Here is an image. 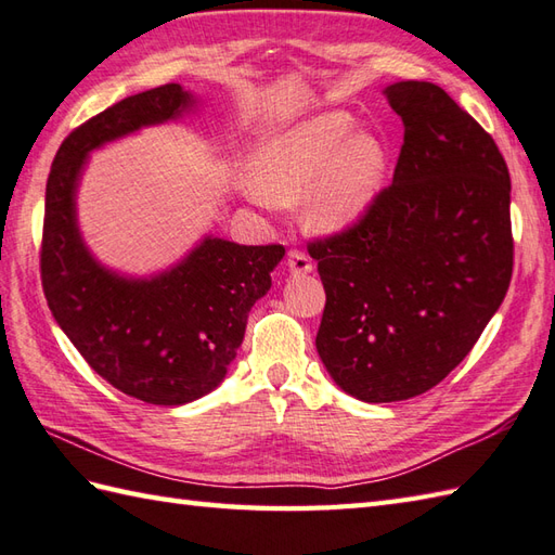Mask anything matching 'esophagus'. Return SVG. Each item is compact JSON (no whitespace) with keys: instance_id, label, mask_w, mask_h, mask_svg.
Here are the masks:
<instances>
[{"instance_id":"34e87169","label":"esophagus","mask_w":555,"mask_h":555,"mask_svg":"<svg viewBox=\"0 0 555 555\" xmlns=\"http://www.w3.org/2000/svg\"><path fill=\"white\" fill-rule=\"evenodd\" d=\"M287 266L294 275H306L313 270V258L301 249H292L287 256Z\"/></svg>"}]
</instances>
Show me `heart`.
Masks as SVG:
<instances>
[{
  "instance_id": "1",
  "label": "heart",
  "mask_w": 555,
  "mask_h": 555,
  "mask_svg": "<svg viewBox=\"0 0 555 555\" xmlns=\"http://www.w3.org/2000/svg\"><path fill=\"white\" fill-rule=\"evenodd\" d=\"M349 114L330 111L275 134L254 152L249 184L268 204H294L308 190L306 216L320 230L359 218L385 178V146L371 132H352Z\"/></svg>"
}]
</instances>
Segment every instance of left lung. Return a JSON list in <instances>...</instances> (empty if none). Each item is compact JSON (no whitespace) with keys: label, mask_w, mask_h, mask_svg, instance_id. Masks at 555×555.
Masks as SVG:
<instances>
[{"label":"left lung","mask_w":555,"mask_h":555,"mask_svg":"<svg viewBox=\"0 0 555 555\" xmlns=\"http://www.w3.org/2000/svg\"><path fill=\"white\" fill-rule=\"evenodd\" d=\"M387 100L403 122L391 184L356 223L309 240L327 297L315 349L367 403L439 385L513 275L511 176L494 138L439 85L397 82Z\"/></svg>","instance_id":"8db88e82"}]
</instances>
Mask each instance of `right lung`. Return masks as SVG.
<instances>
[{
    "instance_id": "obj_1",
    "label": "right lung",
    "mask_w": 555,
    "mask_h": 555,
    "mask_svg": "<svg viewBox=\"0 0 555 555\" xmlns=\"http://www.w3.org/2000/svg\"><path fill=\"white\" fill-rule=\"evenodd\" d=\"M190 104V94L168 82L85 120L61 142L44 196L40 278L49 311L96 375L156 405L188 403L220 385L251 306L285 256L282 244L208 237L168 273L126 280L85 249L73 204L85 156L120 134L176 118Z\"/></svg>"
}]
</instances>
